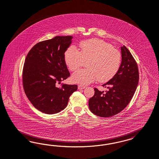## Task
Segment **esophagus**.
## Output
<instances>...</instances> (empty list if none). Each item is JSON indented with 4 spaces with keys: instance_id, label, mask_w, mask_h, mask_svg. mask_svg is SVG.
Wrapping results in <instances>:
<instances>
[{
    "instance_id": "esophagus-1",
    "label": "esophagus",
    "mask_w": 159,
    "mask_h": 159,
    "mask_svg": "<svg viewBox=\"0 0 159 159\" xmlns=\"http://www.w3.org/2000/svg\"><path fill=\"white\" fill-rule=\"evenodd\" d=\"M86 87L84 86H82V85H78V89L79 90H82V89H85Z\"/></svg>"
}]
</instances>
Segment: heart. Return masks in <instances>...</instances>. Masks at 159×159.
<instances>
[{
  "mask_svg": "<svg viewBox=\"0 0 159 159\" xmlns=\"http://www.w3.org/2000/svg\"><path fill=\"white\" fill-rule=\"evenodd\" d=\"M79 51L70 46L65 52V61L71 71H75L87 62V69L73 74V82L87 85L97 79L100 82L110 80L118 72L121 62L120 52L111 45L98 39L83 41Z\"/></svg>",
  "mask_w": 159,
  "mask_h": 159,
  "instance_id": "heart-1",
  "label": "heart"
}]
</instances>
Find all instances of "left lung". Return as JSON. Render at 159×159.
<instances>
[{
	"label": "left lung",
	"instance_id": "1",
	"mask_svg": "<svg viewBox=\"0 0 159 159\" xmlns=\"http://www.w3.org/2000/svg\"><path fill=\"white\" fill-rule=\"evenodd\" d=\"M122 61L115 76L106 84V92L94 89V95L89 99V109L101 117L114 116L122 111L135 94L139 83V70L137 63L128 49L120 48Z\"/></svg>",
	"mask_w": 159,
	"mask_h": 159
}]
</instances>
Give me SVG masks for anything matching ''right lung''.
I'll return each instance as SVG.
<instances>
[{"mask_svg":"<svg viewBox=\"0 0 159 159\" xmlns=\"http://www.w3.org/2000/svg\"><path fill=\"white\" fill-rule=\"evenodd\" d=\"M72 36H57L39 42L30 49L23 69L24 92L35 108L47 114L64 110L76 84H58L70 76L65 52L72 43Z\"/></svg>","mask_w":159,"mask_h":159,"instance_id":"1","label":"right lung"}]
</instances>
